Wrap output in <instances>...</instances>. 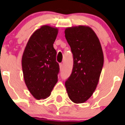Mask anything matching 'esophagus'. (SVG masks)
<instances>
[{"label":"esophagus","instance_id":"obj_1","mask_svg":"<svg viewBox=\"0 0 125 125\" xmlns=\"http://www.w3.org/2000/svg\"><path fill=\"white\" fill-rule=\"evenodd\" d=\"M59 68H60V69H61L62 68V64L60 63L59 64Z\"/></svg>","mask_w":125,"mask_h":125}]
</instances>
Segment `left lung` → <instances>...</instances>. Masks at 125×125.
<instances>
[{
	"label": "left lung",
	"mask_w": 125,
	"mask_h": 125,
	"mask_svg": "<svg viewBox=\"0 0 125 125\" xmlns=\"http://www.w3.org/2000/svg\"><path fill=\"white\" fill-rule=\"evenodd\" d=\"M64 33L74 62L65 86L73 102L83 103L93 95L99 82L104 62L102 47L96 33L88 26L68 27Z\"/></svg>",
	"instance_id": "8db88e82"
}]
</instances>
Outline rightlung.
Masks as SVG:
<instances>
[{
	"instance_id": "obj_1",
	"label": "right lung",
	"mask_w": 125,
	"mask_h": 125,
	"mask_svg": "<svg viewBox=\"0 0 125 125\" xmlns=\"http://www.w3.org/2000/svg\"><path fill=\"white\" fill-rule=\"evenodd\" d=\"M57 33L56 27L42 25L30 37L23 52L22 68L24 81L37 100L49 96L57 82L59 66L53 46Z\"/></svg>"
}]
</instances>
